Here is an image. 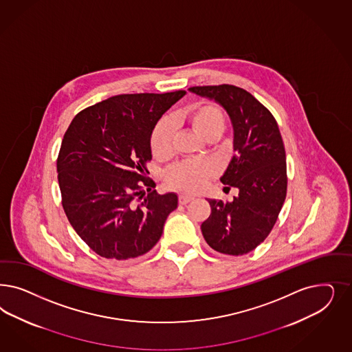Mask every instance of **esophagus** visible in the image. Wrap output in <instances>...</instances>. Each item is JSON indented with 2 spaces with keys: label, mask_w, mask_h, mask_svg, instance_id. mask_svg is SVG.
<instances>
[{
  "label": "esophagus",
  "mask_w": 352,
  "mask_h": 352,
  "mask_svg": "<svg viewBox=\"0 0 352 352\" xmlns=\"http://www.w3.org/2000/svg\"><path fill=\"white\" fill-rule=\"evenodd\" d=\"M193 199L194 197H192V195H185V194L179 195V204H188L189 202H192Z\"/></svg>",
  "instance_id": "obj_1"
}]
</instances>
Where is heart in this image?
Masks as SVG:
<instances>
[{
    "mask_svg": "<svg viewBox=\"0 0 352 352\" xmlns=\"http://www.w3.org/2000/svg\"><path fill=\"white\" fill-rule=\"evenodd\" d=\"M182 118L207 141H216L220 138L227 126L226 113L214 102L195 103L182 113ZM172 141L173 128L170 120H159L150 137L153 155L160 159L170 157ZM214 172V166L207 160H184L166 172V182L177 190L195 193L204 189Z\"/></svg>",
    "mask_w": 352,
    "mask_h": 352,
    "instance_id": "obj_1",
    "label": "heart"
}]
</instances>
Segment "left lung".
I'll use <instances>...</instances> for the list:
<instances>
[{
    "label": "left lung",
    "mask_w": 352,
    "mask_h": 352,
    "mask_svg": "<svg viewBox=\"0 0 352 352\" xmlns=\"http://www.w3.org/2000/svg\"><path fill=\"white\" fill-rule=\"evenodd\" d=\"M189 91L220 103L234 131L236 154L220 182L239 193L232 202L208 199L211 214L201 226L202 234L217 252L248 254L268 237L286 198V154L278 125L264 104L239 87L221 84Z\"/></svg>",
    "instance_id": "8db88e82"
}]
</instances>
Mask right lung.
Wrapping results in <instances>:
<instances>
[{
  "instance_id": "right-lung-1",
  "label": "right lung",
  "mask_w": 352,
  "mask_h": 352,
  "mask_svg": "<svg viewBox=\"0 0 352 352\" xmlns=\"http://www.w3.org/2000/svg\"><path fill=\"white\" fill-rule=\"evenodd\" d=\"M184 94L113 96L80 111L68 126L57 159L62 206L100 256L126 261L146 254L176 210V194L153 190L146 163L154 126Z\"/></svg>"
}]
</instances>
